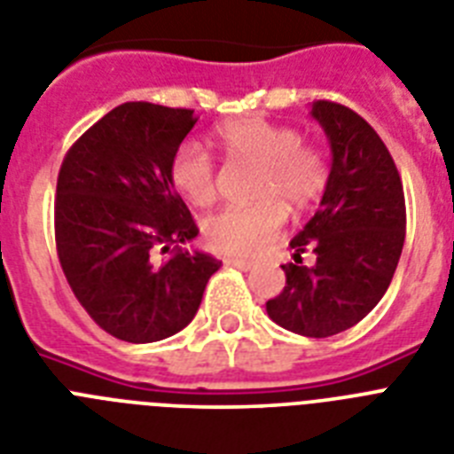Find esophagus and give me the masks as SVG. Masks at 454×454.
<instances>
[{
	"label": "esophagus",
	"instance_id": "1",
	"mask_svg": "<svg viewBox=\"0 0 454 454\" xmlns=\"http://www.w3.org/2000/svg\"><path fill=\"white\" fill-rule=\"evenodd\" d=\"M226 265H233V268H238V270H245V272H249V270H254L256 268V265H254V262L251 261H242V258H226Z\"/></svg>",
	"mask_w": 454,
	"mask_h": 454
}]
</instances>
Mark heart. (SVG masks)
Instances as JSON below:
<instances>
[{
	"label": "heart",
	"mask_w": 454,
	"mask_h": 454,
	"mask_svg": "<svg viewBox=\"0 0 454 454\" xmlns=\"http://www.w3.org/2000/svg\"><path fill=\"white\" fill-rule=\"evenodd\" d=\"M216 143L228 159L261 168L249 207H226L203 223L205 242L226 256H258L277 238L288 209L309 207L323 196L330 177L327 159L318 147L304 145L298 129L245 117L216 131ZM170 184L186 203L207 207L216 198L215 163L196 143H184L170 156Z\"/></svg>",
	"instance_id": "b5f03b06"
}]
</instances>
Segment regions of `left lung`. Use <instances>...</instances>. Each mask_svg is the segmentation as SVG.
<instances>
[{"label": "left lung", "mask_w": 454, "mask_h": 454, "mask_svg": "<svg viewBox=\"0 0 454 454\" xmlns=\"http://www.w3.org/2000/svg\"><path fill=\"white\" fill-rule=\"evenodd\" d=\"M333 168L321 207L291 239L295 262L281 265L284 291L265 309L302 337H333L360 323L386 295L402 256L406 203L390 152L363 117L333 101H314ZM311 250L315 262L301 265Z\"/></svg>", "instance_id": "left-lung-1"}]
</instances>
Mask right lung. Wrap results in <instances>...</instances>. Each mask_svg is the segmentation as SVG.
Instances as JSON below:
<instances>
[{
	"label": "right lung",
	"instance_id": "obj_1",
	"mask_svg": "<svg viewBox=\"0 0 454 454\" xmlns=\"http://www.w3.org/2000/svg\"><path fill=\"white\" fill-rule=\"evenodd\" d=\"M196 121L186 108L121 104L75 140L59 168V262L87 314L121 341L184 330L221 268L182 247L198 228L168 177L170 156Z\"/></svg>",
	"mask_w": 454,
	"mask_h": 454
}]
</instances>
